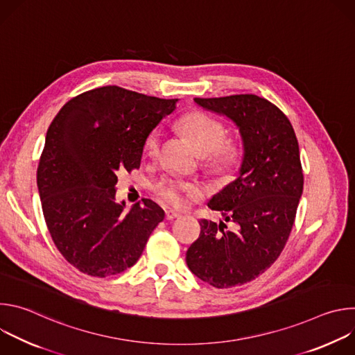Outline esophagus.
I'll return each mask as SVG.
<instances>
[{"label":"esophagus","mask_w":355,"mask_h":355,"mask_svg":"<svg viewBox=\"0 0 355 355\" xmlns=\"http://www.w3.org/2000/svg\"><path fill=\"white\" fill-rule=\"evenodd\" d=\"M180 216H181V214L177 212V211H173V209L166 211V219H167V220H173V219L180 218Z\"/></svg>","instance_id":"1"}]
</instances>
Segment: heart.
Wrapping results in <instances>:
<instances>
[{"mask_svg": "<svg viewBox=\"0 0 355 355\" xmlns=\"http://www.w3.org/2000/svg\"><path fill=\"white\" fill-rule=\"evenodd\" d=\"M180 128L189 136L200 155H211V163L219 168H230L239 157V150L233 144H223L226 128L218 119L204 112H191L180 121ZM160 150V133L151 132L144 141V151L155 157ZM199 189L177 178H162L156 184V193L170 205H181L184 195H196Z\"/></svg>", "mask_w": 355, "mask_h": 355, "instance_id": "heart-1", "label": "heart"}]
</instances>
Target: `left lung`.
Masks as SVG:
<instances>
[{"instance_id": "1", "label": "left lung", "mask_w": 355, "mask_h": 355, "mask_svg": "<svg viewBox=\"0 0 355 355\" xmlns=\"http://www.w3.org/2000/svg\"><path fill=\"white\" fill-rule=\"evenodd\" d=\"M193 101L233 121L243 141L239 177L208 204L236 230L202 219L185 259L199 279L232 288L267 271L286 244L303 191L299 144L289 119L266 98L240 94Z\"/></svg>"}]
</instances>
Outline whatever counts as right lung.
I'll return each instance as SVG.
<instances>
[{
    "instance_id": "obj_1",
    "label": "right lung",
    "mask_w": 355,
    "mask_h": 355,
    "mask_svg": "<svg viewBox=\"0 0 355 355\" xmlns=\"http://www.w3.org/2000/svg\"><path fill=\"white\" fill-rule=\"evenodd\" d=\"M177 101L107 85L71 98L50 123L37 189L49 233L78 271L105 278L130 268L164 219L151 199L123 212L115 185L140 167L146 137Z\"/></svg>"
}]
</instances>
